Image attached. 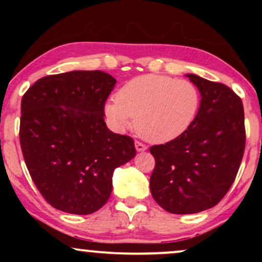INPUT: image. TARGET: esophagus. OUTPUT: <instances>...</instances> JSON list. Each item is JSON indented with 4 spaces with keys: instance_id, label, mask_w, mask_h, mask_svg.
<instances>
[{
    "instance_id": "34e87169",
    "label": "esophagus",
    "mask_w": 262,
    "mask_h": 262,
    "mask_svg": "<svg viewBox=\"0 0 262 262\" xmlns=\"http://www.w3.org/2000/svg\"><path fill=\"white\" fill-rule=\"evenodd\" d=\"M135 149H137V151H144V150L148 149V146L141 143V141L135 140Z\"/></svg>"
}]
</instances>
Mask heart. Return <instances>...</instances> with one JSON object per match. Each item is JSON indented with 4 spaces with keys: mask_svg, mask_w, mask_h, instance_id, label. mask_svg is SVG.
Segmentation results:
<instances>
[{
    "mask_svg": "<svg viewBox=\"0 0 262 262\" xmlns=\"http://www.w3.org/2000/svg\"><path fill=\"white\" fill-rule=\"evenodd\" d=\"M200 103V91L191 81L144 75L125 83L104 111L118 130L130 128L133 119H137V130L141 137L165 143L191 127Z\"/></svg>",
    "mask_w": 262,
    "mask_h": 262,
    "instance_id": "heart-1",
    "label": "heart"
}]
</instances>
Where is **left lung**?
<instances>
[{
  "mask_svg": "<svg viewBox=\"0 0 262 262\" xmlns=\"http://www.w3.org/2000/svg\"><path fill=\"white\" fill-rule=\"evenodd\" d=\"M201 93L198 113L185 133L154 145L150 191L173 214H192L221 202L235 180L245 150L244 107L233 90L193 74Z\"/></svg>",
  "mask_w": 262,
  "mask_h": 262,
  "instance_id": "8db88e82",
  "label": "left lung"
}]
</instances>
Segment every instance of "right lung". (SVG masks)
I'll return each mask as SVG.
<instances>
[{"label":"right lung","mask_w":262,"mask_h":262,"mask_svg":"<svg viewBox=\"0 0 262 262\" xmlns=\"http://www.w3.org/2000/svg\"><path fill=\"white\" fill-rule=\"evenodd\" d=\"M116 79L103 71H70L39 79L20 103L19 141L27 169L54 208L91 214L112 192L116 167L135 156L133 138L104 123Z\"/></svg>","instance_id":"obj_1"}]
</instances>
